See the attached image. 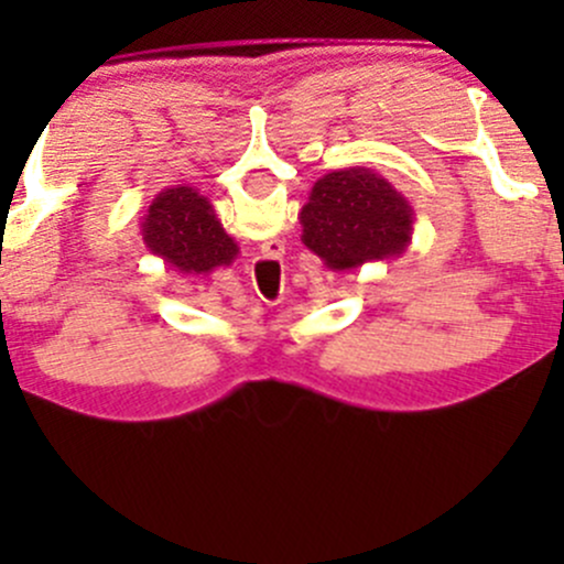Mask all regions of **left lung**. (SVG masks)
Returning a JSON list of instances; mask_svg holds the SVG:
<instances>
[{"label": "left lung", "mask_w": 564, "mask_h": 564, "mask_svg": "<svg viewBox=\"0 0 564 564\" xmlns=\"http://www.w3.org/2000/svg\"><path fill=\"white\" fill-rule=\"evenodd\" d=\"M414 220L406 196L366 166L324 174L300 209L305 248L333 272H351L406 253Z\"/></svg>", "instance_id": "8db88e82"}]
</instances>
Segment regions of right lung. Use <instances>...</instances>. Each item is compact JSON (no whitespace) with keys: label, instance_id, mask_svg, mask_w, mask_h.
Listing matches in <instances>:
<instances>
[{"label":"right lung","instance_id":"add662e5","mask_svg":"<svg viewBox=\"0 0 564 564\" xmlns=\"http://www.w3.org/2000/svg\"><path fill=\"white\" fill-rule=\"evenodd\" d=\"M141 242L182 275H209L240 253L209 198L191 185L163 187L152 198L141 218Z\"/></svg>","mask_w":564,"mask_h":564}]
</instances>
